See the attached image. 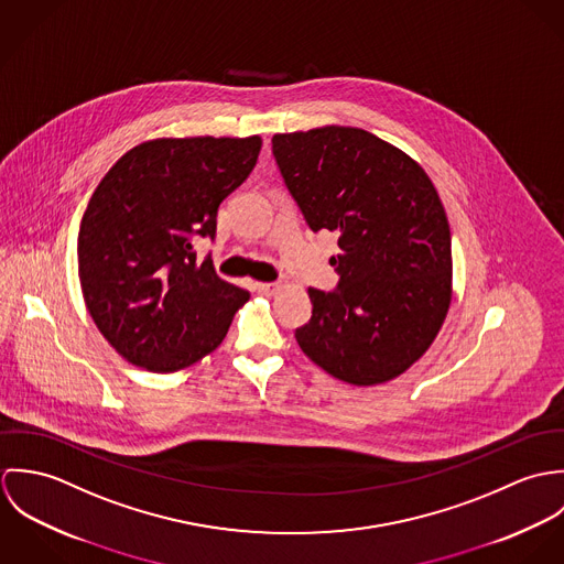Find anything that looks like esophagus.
Segmentation results:
<instances>
[{
  "instance_id": "obj_1",
  "label": "esophagus",
  "mask_w": 564,
  "mask_h": 564,
  "mask_svg": "<svg viewBox=\"0 0 564 564\" xmlns=\"http://www.w3.org/2000/svg\"><path fill=\"white\" fill-rule=\"evenodd\" d=\"M280 286L275 282H256V291L262 295H273Z\"/></svg>"
}]
</instances>
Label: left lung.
Segmentation results:
<instances>
[{
    "label": "left lung",
    "mask_w": 564,
    "mask_h": 564,
    "mask_svg": "<svg viewBox=\"0 0 564 564\" xmlns=\"http://www.w3.org/2000/svg\"><path fill=\"white\" fill-rule=\"evenodd\" d=\"M280 175L313 232L338 237L332 291L311 289L295 329L329 376L371 387L403 373L434 340L452 300V235L425 171L358 128L271 139Z\"/></svg>",
    "instance_id": "left-lung-1"
}]
</instances>
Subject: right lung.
Here are the masks:
<instances>
[{
  "instance_id": "add662e5",
  "label": "right lung",
  "mask_w": 564,
  "mask_h": 564,
  "mask_svg": "<svg viewBox=\"0 0 564 564\" xmlns=\"http://www.w3.org/2000/svg\"><path fill=\"white\" fill-rule=\"evenodd\" d=\"M262 141L156 139L123 154L95 188L78 235L86 308L132 365L169 373L226 338L249 293L221 280L210 253L219 204L245 182Z\"/></svg>"
}]
</instances>
